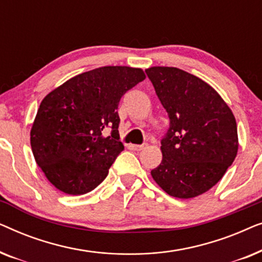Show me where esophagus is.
Listing matches in <instances>:
<instances>
[{"label": "esophagus", "mask_w": 262, "mask_h": 262, "mask_svg": "<svg viewBox=\"0 0 262 262\" xmlns=\"http://www.w3.org/2000/svg\"><path fill=\"white\" fill-rule=\"evenodd\" d=\"M132 148H134L136 151H141V150L145 149L146 148V144H142V145H132Z\"/></svg>", "instance_id": "34e87169"}]
</instances>
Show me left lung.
I'll return each mask as SVG.
<instances>
[{
	"label": "left lung",
	"instance_id": "8db88e82",
	"mask_svg": "<svg viewBox=\"0 0 262 262\" xmlns=\"http://www.w3.org/2000/svg\"><path fill=\"white\" fill-rule=\"evenodd\" d=\"M145 73L170 120L162 161L151 177L169 195L194 198L212 188L237 155L234 113L194 75L174 67H151Z\"/></svg>",
	"mask_w": 262,
	"mask_h": 262
}]
</instances>
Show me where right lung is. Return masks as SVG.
<instances>
[{"label":"right lung","mask_w":262,"mask_h":262,"mask_svg":"<svg viewBox=\"0 0 262 262\" xmlns=\"http://www.w3.org/2000/svg\"><path fill=\"white\" fill-rule=\"evenodd\" d=\"M144 78L139 68H96L71 77L42 99L31 128V148L57 189L81 195L105 180L124 150L118 105ZM106 128L113 130L111 136L103 135Z\"/></svg>","instance_id":"right-lung-1"}]
</instances>
